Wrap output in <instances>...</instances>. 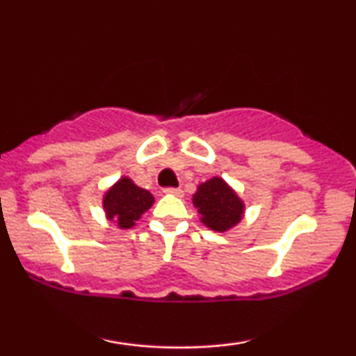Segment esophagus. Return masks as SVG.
I'll list each match as a JSON object with an SVG mask.
<instances>
[{"label": "esophagus", "instance_id": "esophagus-1", "mask_svg": "<svg viewBox=\"0 0 356 356\" xmlns=\"http://www.w3.org/2000/svg\"><path fill=\"white\" fill-rule=\"evenodd\" d=\"M164 192H167V194L177 195V197H182V194H184V191L181 189V187H167Z\"/></svg>", "mask_w": 356, "mask_h": 356}]
</instances>
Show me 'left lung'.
Masks as SVG:
<instances>
[{
    "label": "left lung",
    "mask_w": 356,
    "mask_h": 356,
    "mask_svg": "<svg viewBox=\"0 0 356 356\" xmlns=\"http://www.w3.org/2000/svg\"><path fill=\"white\" fill-rule=\"evenodd\" d=\"M192 202L197 207L202 222L218 232L229 231L239 224L244 214V202L220 177L201 184L192 195Z\"/></svg>",
    "instance_id": "left-lung-1"
}]
</instances>
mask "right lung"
Segmentation results:
<instances>
[{
	"mask_svg": "<svg viewBox=\"0 0 356 356\" xmlns=\"http://www.w3.org/2000/svg\"><path fill=\"white\" fill-rule=\"evenodd\" d=\"M154 204V195L134 184L132 179L122 177L104 195V211L107 219L120 229H130Z\"/></svg>",
	"mask_w": 356,
	"mask_h": 356,
	"instance_id": "1",
	"label": "right lung"
}]
</instances>
